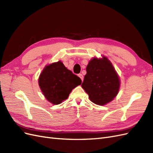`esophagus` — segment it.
<instances>
[{"label": "esophagus", "mask_w": 153, "mask_h": 153, "mask_svg": "<svg viewBox=\"0 0 153 153\" xmlns=\"http://www.w3.org/2000/svg\"><path fill=\"white\" fill-rule=\"evenodd\" d=\"M78 76H79L80 78H81V81H83V79H84V77H83V76L81 74H79V75H78Z\"/></svg>", "instance_id": "1"}]
</instances>
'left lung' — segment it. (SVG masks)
Masks as SVG:
<instances>
[{
	"label": "left lung",
	"instance_id": "left-lung-1",
	"mask_svg": "<svg viewBox=\"0 0 153 153\" xmlns=\"http://www.w3.org/2000/svg\"><path fill=\"white\" fill-rule=\"evenodd\" d=\"M91 102L104 105L119 92L120 80L112 64L106 57L94 58L86 67V74L81 85Z\"/></svg>",
	"mask_w": 153,
	"mask_h": 153
}]
</instances>
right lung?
Masks as SVG:
<instances>
[{
	"label": "right lung",
	"instance_id": "obj_1",
	"mask_svg": "<svg viewBox=\"0 0 153 153\" xmlns=\"http://www.w3.org/2000/svg\"><path fill=\"white\" fill-rule=\"evenodd\" d=\"M45 98L53 104L67 99L71 91L81 84V79L58 62L46 66L38 79Z\"/></svg>",
	"mask_w": 153,
	"mask_h": 153
}]
</instances>
